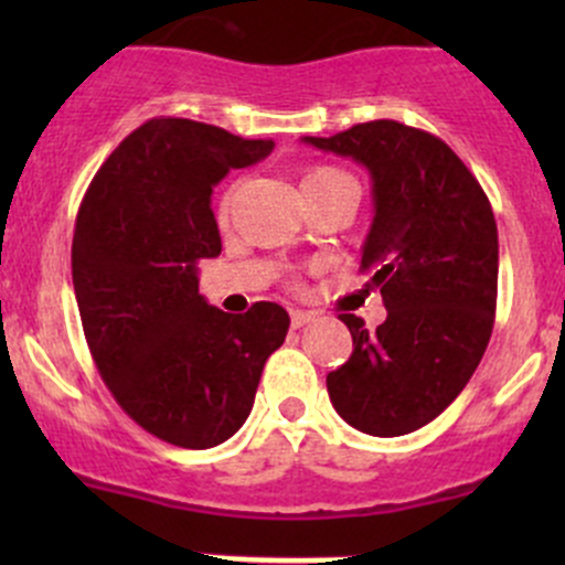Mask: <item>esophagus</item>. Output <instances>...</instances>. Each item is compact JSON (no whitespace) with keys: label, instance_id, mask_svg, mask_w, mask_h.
I'll return each mask as SVG.
<instances>
[{"label":"esophagus","instance_id":"esophagus-1","mask_svg":"<svg viewBox=\"0 0 565 565\" xmlns=\"http://www.w3.org/2000/svg\"><path fill=\"white\" fill-rule=\"evenodd\" d=\"M289 315H292V328H303V324H309L311 319H315L311 311H300V309H292Z\"/></svg>","mask_w":565,"mask_h":565}]
</instances>
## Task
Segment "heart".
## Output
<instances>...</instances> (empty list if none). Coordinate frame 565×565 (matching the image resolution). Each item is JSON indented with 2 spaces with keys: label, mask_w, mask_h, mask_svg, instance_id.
Segmentation results:
<instances>
[{
  "label": "heart",
  "mask_w": 565,
  "mask_h": 565,
  "mask_svg": "<svg viewBox=\"0 0 565 565\" xmlns=\"http://www.w3.org/2000/svg\"><path fill=\"white\" fill-rule=\"evenodd\" d=\"M339 180H350V177L333 167H315L303 174V191H315V188H324L330 185V182H339ZM226 218H230V202L221 204L218 210L221 224H226Z\"/></svg>",
  "instance_id": "obj_1"
}]
</instances>
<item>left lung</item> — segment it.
Listing matches in <instances>:
<instances>
[{"label": "left lung", "instance_id": "left-lung-1", "mask_svg": "<svg viewBox=\"0 0 565 565\" xmlns=\"http://www.w3.org/2000/svg\"><path fill=\"white\" fill-rule=\"evenodd\" d=\"M303 141L372 174L374 221L361 270L388 309L377 333L361 317L339 315L352 333V355L328 374L330 402L366 435H409L459 396L492 335V204L446 141L396 119Z\"/></svg>", "mask_w": 565, "mask_h": 565}]
</instances>
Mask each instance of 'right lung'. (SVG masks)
Returning <instances> with one entry per match:
<instances>
[{
    "mask_svg": "<svg viewBox=\"0 0 565 565\" xmlns=\"http://www.w3.org/2000/svg\"><path fill=\"white\" fill-rule=\"evenodd\" d=\"M193 119H147L89 182L73 235V289L106 388L158 440L213 448L246 424L289 315H226L199 295V262L221 254L210 196L230 169L270 156Z\"/></svg>",
    "mask_w": 565,
    "mask_h": 565,
    "instance_id": "add662e5",
    "label": "right lung"
}]
</instances>
